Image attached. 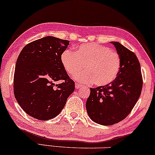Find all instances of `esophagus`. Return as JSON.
<instances>
[{
	"label": "esophagus",
	"mask_w": 155,
	"mask_h": 155,
	"mask_svg": "<svg viewBox=\"0 0 155 155\" xmlns=\"http://www.w3.org/2000/svg\"><path fill=\"white\" fill-rule=\"evenodd\" d=\"M81 87H82V86L81 85V84H79L76 83L75 84V88H76V89H79V88H81Z\"/></svg>",
	"instance_id": "esophagus-1"
}]
</instances>
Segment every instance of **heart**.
I'll list each match as a JSON object with an SVG mask.
<instances>
[{
	"mask_svg": "<svg viewBox=\"0 0 155 155\" xmlns=\"http://www.w3.org/2000/svg\"><path fill=\"white\" fill-rule=\"evenodd\" d=\"M61 61L68 74L74 75L84 66L87 70L76 74L75 79L81 83L106 86L116 79L121 67V59L117 52L97 44L78 47L75 52L66 50Z\"/></svg>",
	"mask_w": 155,
	"mask_h": 155,
	"instance_id": "heart-1",
	"label": "heart"
}]
</instances>
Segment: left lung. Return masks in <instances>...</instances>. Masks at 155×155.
Wrapping results in <instances>:
<instances>
[{
  "label": "left lung",
  "instance_id": "8db88e82",
  "mask_svg": "<svg viewBox=\"0 0 155 155\" xmlns=\"http://www.w3.org/2000/svg\"><path fill=\"white\" fill-rule=\"evenodd\" d=\"M121 59L118 75L111 83L90 88L86 108L90 118L104 126L122 121L130 114L142 92L140 64L134 53L118 42H111Z\"/></svg>",
  "mask_w": 155,
  "mask_h": 155
}]
</instances>
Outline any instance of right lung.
<instances>
[{
    "mask_svg": "<svg viewBox=\"0 0 155 155\" xmlns=\"http://www.w3.org/2000/svg\"><path fill=\"white\" fill-rule=\"evenodd\" d=\"M67 40L46 36L29 43L15 64L13 91L18 104L27 114L39 120L56 117L73 93L75 83L64 69L62 53ZM62 83L54 85V82Z\"/></svg>",
    "mask_w": 155,
    "mask_h": 155,
    "instance_id": "1",
    "label": "right lung"
}]
</instances>
